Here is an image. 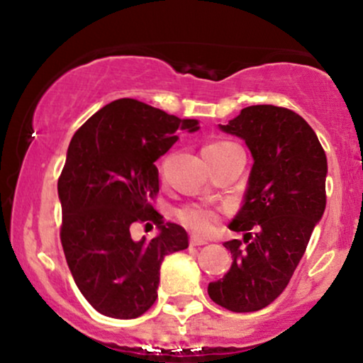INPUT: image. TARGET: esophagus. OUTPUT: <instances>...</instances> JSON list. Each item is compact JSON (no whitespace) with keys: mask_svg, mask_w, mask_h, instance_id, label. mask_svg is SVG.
I'll use <instances>...</instances> for the list:
<instances>
[{"mask_svg":"<svg viewBox=\"0 0 363 363\" xmlns=\"http://www.w3.org/2000/svg\"><path fill=\"white\" fill-rule=\"evenodd\" d=\"M189 242H191V245H205V244H208V239H203V237H199V235H191Z\"/></svg>","mask_w":363,"mask_h":363,"instance_id":"1","label":"esophagus"}]
</instances>
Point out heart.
Here are the masks:
<instances>
[{
	"mask_svg": "<svg viewBox=\"0 0 363 363\" xmlns=\"http://www.w3.org/2000/svg\"><path fill=\"white\" fill-rule=\"evenodd\" d=\"M227 147H234V143H230V141H215V143L206 145L205 150H222ZM177 218L179 222L186 225L193 232H198V234H211V232L216 230L220 220H222V211L218 208L193 203V205L182 206L177 211Z\"/></svg>",
	"mask_w": 363,
	"mask_h": 363,
	"instance_id": "b5f03b06",
	"label": "heart"
}]
</instances>
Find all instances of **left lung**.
<instances>
[{
	"label": "left lung",
	"mask_w": 363,
	"mask_h": 363,
	"mask_svg": "<svg viewBox=\"0 0 363 363\" xmlns=\"http://www.w3.org/2000/svg\"><path fill=\"white\" fill-rule=\"evenodd\" d=\"M220 128L245 141L254 164L244 205L228 225L244 239L223 244L232 266L208 295L232 312H254L285 290L306 252L326 208L328 160L314 129L285 107H245Z\"/></svg>",
	"instance_id": "left-lung-1"
}]
</instances>
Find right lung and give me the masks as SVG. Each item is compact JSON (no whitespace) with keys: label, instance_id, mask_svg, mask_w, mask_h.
<instances>
[{"label":"right lung","instance_id":"add662e5","mask_svg":"<svg viewBox=\"0 0 363 363\" xmlns=\"http://www.w3.org/2000/svg\"><path fill=\"white\" fill-rule=\"evenodd\" d=\"M198 129L135 99L107 104L80 126L57 179L61 244L78 290L95 311L135 319L157 301L160 264L182 251L189 237L164 223L153 208L158 194L155 160L177 141V129ZM157 224L161 234L135 241L130 227Z\"/></svg>","mask_w":363,"mask_h":363}]
</instances>
